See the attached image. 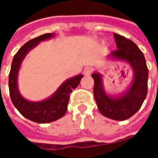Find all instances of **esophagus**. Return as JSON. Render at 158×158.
<instances>
[{
	"instance_id": "obj_1",
	"label": "esophagus",
	"mask_w": 158,
	"mask_h": 158,
	"mask_svg": "<svg viewBox=\"0 0 158 158\" xmlns=\"http://www.w3.org/2000/svg\"><path fill=\"white\" fill-rule=\"evenodd\" d=\"M93 72V69L91 67H89V66H86L85 68L84 69V74L85 75H89L91 73Z\"/></svg>"
}]
</instances>
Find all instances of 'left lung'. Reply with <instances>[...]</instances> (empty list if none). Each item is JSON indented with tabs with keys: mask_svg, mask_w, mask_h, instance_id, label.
I'll use <instances>...</instances> for the list:
<instances>
[{
	"mask_svg": "<svg viewBox=\"0 0 158 158\" xmlns=\"http://www.w3.org/2000/svg\"><path fill=\"white\" fill-rule=\"evenodd\" d=\"M117 44V50L111 52L110 56L128 62L135 73V79L131 87L118 98H112L104 91L102 76L98 73H93L94 96L99 112L108 118L123 121L135 114L147 95L148 69L146 59L139 47L130 40L113 34Z\"/></svg>",
	"mask_w": 158,
	"mask_h": 158,
	"instance_id": "8db88e82",
	"label": "left lung"
}]
</instances>
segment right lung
<instances>
[{"mask_svg":"<svg viewBox=\"0 0 158 158\" xmlns=\"http://www.w3.org/2000/svg\"><path fill=\"white\" fill-rule=\"evenodd\" d=\"M53 36L52 33L45 34L32 39L25 43L19 52H17L12 60L11 70L9 73V92L13 105L23 116L33 122L46 123L61 118L65 115L68 110L70 94L79 85L83 78L82 74L73 77L67 80L60 86L56 93L48 99L39 102H31L25 100L19 92L18 89V73L21 62L26 54L38 43Z\"/></svg>","mask_w":158,"mask_h":158,"instance_id":"1","label":"right lung"}]
</instances>
